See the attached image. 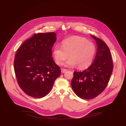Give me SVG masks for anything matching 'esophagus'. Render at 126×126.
<instances>
[{
	"label": "esophagus",
	"mask_w": 126,
	"mask_h": 126,
	"mask_svg": "<svg viewBox=\"0 0 126 126\" xmlns=\"http://www.w3.org/2000/svg\"><path fill=\"white\" fill-rule=\"evenodd\" d=\"M67 69H61V72L62 73H65V72L67 71Z\"/></svg>",
	"instance_id": "34e87169"
}]
</instances>
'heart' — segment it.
I'll use <instances>...</instances> for the list:
<instances>
[{"instance_id": "heart-1", "label": "heart", "mask_w": 126, "mask_h": 126, "mask_svg": "<svg viewBox=\"0 0 126 126\" xmlns=\"http://www.w3.org/2000/svg\"><path fill=\"white\" fill-rule=\"evenodd\" d=\"M61 46L56 45L53 49L54 58L58 65H62L69 55L70 58L66 66L73 67L77 65L79 69H85L91 64L95 55L94 44L79 36H73L64 40Z\"/></svg>"}]
</instances>
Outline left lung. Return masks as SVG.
Segmentation results:
<instances>
[{"label":"left lung","instance_id":"8db88e82","mask_svg":"<svg viewBox=\"0 0 126 126\" xmlns=\"http://www.w3.org/2000/svg\"><path fill=\"white\" fill-rule=\"evenodd\" d=\"M97 46L95 59L91 65L82 72H74L71 81L75 94L83 99H93L101 94L110 80L113 69L111 52L107 44L91 35Z\"/></svg>","mask_w":126,"mask_h":126}]
</instances>
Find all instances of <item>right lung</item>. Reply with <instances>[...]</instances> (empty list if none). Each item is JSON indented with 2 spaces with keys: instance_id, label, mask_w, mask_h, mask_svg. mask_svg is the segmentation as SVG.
Here are the masks:
<instances>
[{
  "instance_id": "obj_1",
  "label": "right lung",
  "mask_w": 126,
  "mask_h": 126,
  "mask_svg": "<svg viewBox=\"0 0 126 126\" xmlns=\"http://www.w3.org/2000/svg\"><path fill=\"white\" fill-rule=\"evenodd\" d=\"M56 40L54 32L35 34L25 41L15 56L14 68L19 87L27 95L36 98L51 91L61 70L52 57Z\"/></svg>"
}]
</instances>
